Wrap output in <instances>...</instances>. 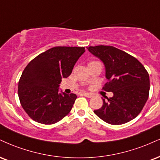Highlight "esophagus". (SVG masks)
<instances>
[{"instance_id":"1","label":"esophagus","mask_w":160,"mask_h":160,"mask_svg":"<svg viewBox=\"0 0 160 160\" xmlns=\"http://www.w3.org/2000/svg\"><path fill=\"white\" fill-rule=\"evenodd\" d=\"M83 95L84 96H86V97H87V98H92V94H90V93H88V92H84L83 93Z\"/></svg>"}]
</instances>
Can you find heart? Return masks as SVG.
<instances>
[{"label": "heart", "instance_id": "1", "mask_svg": "<svg viewBox=\"0 0 160 160\" xmlns=\"http://www.w3.org/2000/svg\"><path fill=\"white\" fill-rule=\"evenodd\" d=\"M93 62H94V61H93ZM90 62H89V63H90Z\"/></svg>", "mask_w": 160, "mask_h": 160}]
</instances>
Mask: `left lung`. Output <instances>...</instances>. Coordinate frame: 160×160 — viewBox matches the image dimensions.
<instances>
[{"mask_svg":"<svg viewBox=\"0 0 160 160\" xmlns=\"http://www.w3.org/2000/svg\"><path fill=\"white\" fill-rule=\"evenodd\" d=\"M87 49L104 64L109 82L103 89L113 93L107 101L103 98V106L94 110L95 114L113 125L135 118L149 95V74L145 67L135 57L112 46H90Z\"/></svg>","mask_w":160,"mask_h":160,"instance_id":"obj_1","label":"left lung"}]
</instances>
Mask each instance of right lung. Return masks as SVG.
<instances>
[{"label":"right lung","mask_w":160,"mask_h":160,"mask_svg":"<svg viewBox=\"0 0 160 160\" xmlns=\"http://www.w3.org/2000/svg\"><path fill=\"white\" fill-rule=\"evenodd\" d=\"M83 47H54L29 62L18 82V98L32 120L44 124L59 122L72 110L77 95L59 92L62 78L72 74Z\"/></svg>","instance_id":"add662e5"}]
</instances>
